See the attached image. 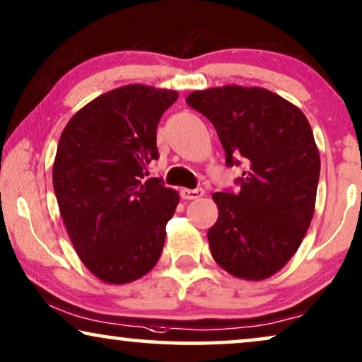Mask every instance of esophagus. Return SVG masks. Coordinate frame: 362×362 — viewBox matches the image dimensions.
<instances>
[{
    "label": "esophagus",
    "instance_id": "1",
    "mask_svg": "<svg viewBox=\"0 0 362 362\" xmlns=\"http://www.w3.org/2000/svg\"><path fill=\"white\" fill-rule=\"evenodd\" d=\"M204 189H182L180 190V197L184 200H195V199H200V197H204Z\"/></svg>",
    "mask_w": 362,
    "mask_h": 362
}]
</instances>
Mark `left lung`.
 Returning <instances> with one entry per match:
<instances>
[{"label": "left lung", "mask_w": 362, "mask_h": 362, "mask_svg": "<svg viewBox=\"0 0 362 362\" xmlns=\"http://www.w3.org/2000/svg\"><path fill=\"white\" fill-rule=\"evenodd\" d=\"M187 104L214 124L226 165L245 163L237 194L216 192L211 257L233 276L259 281L290 262L315 214L320 152L306 115L263 88L194 90Z\"/></svg>", "instance_id": "left-lung-1"}]
</instances>
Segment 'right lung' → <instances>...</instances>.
<instances>
[{
	"mask_svg": "<svg viewBox=\"0 0 362 362\" xmlns=\"http://www.w3.org/2000/svg\"><path fill=\"white\" fill-rule=\"evenodd\" d=\"M177 90L129 84L72 115L61 134L52 185L77 257L109 285L142 278L160 258L177 190L147 178L157 125Z\"/></svg>",
	"mask_w": 362,
	"mask_h": 362,
	"instance_id": "add662e5",
	"label": "right lung"
}]
</instances>
